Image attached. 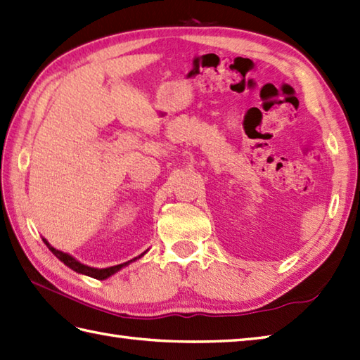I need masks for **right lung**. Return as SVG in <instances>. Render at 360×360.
Returning a JSON list of instances; mask_svg holds the SVG:
<instances>
[{
	"instance_id": "1",
	"label": "right lung",
	"mask_w": 360,
	"mask_h": 360,
	"mask_svg": "<svg viewBox=\"0 0 360 360\" xmlns=\"http://www.w3.org/2000/svg\"><path fill=\"white\" fill-rule=\"evenodd\" d=\"M44 242L46 243L49 251H51L53 255H54L56 257H58L59 260H62V262L65 264L67 266H70V269L77 271V273L87 274V276H91V278H95V279H105V278H109L110 274H114V273H117L118 270H122V266L131 264L132 260H136V259L142 257V256L145 255V252H143V255H140L139 257H134L132 260H128V262H124V264H120V265H115V266H109V269H91V266H87V265H84V264H81V262H77L76 259H73L72 256L65 255V252H62V251H58L56 248H53V246L49 245V243L45 240V238H44Z\"/></svg>"
}]
</instances>
